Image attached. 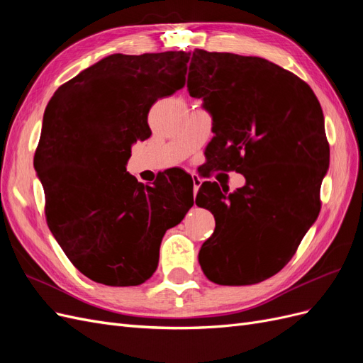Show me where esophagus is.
<instances>
[{
	"label": "esophagus",
	"mask_w": 363,
	"mask_h": 363,
	"mask_svg": "<svg viewBox=\"0 0 363 363\" xmlns=\"http://www.w3.org/2000/svg\"><path fill=\"white\" fill-rule=\"evenodd\" d=\"M192 183H194V195H196V192H199L203 182H201V179L199 177V175H192Z\"/></svg>",
	"instance_id": "obj_1"
}]
</instances>
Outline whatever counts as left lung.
Wrapping results in <instances>:
<instances>
[{"mask_svg":"<svg viewBox=\"0 0 363 363\" xmlns=\"http://www.w3.org/2000/svg\"><path fill=\"white\" fill-rule=\"evenodd\" d=\"M188 87L213 115L212 164L247 180L233 192L204 182L196 194L215 216L201 269L224 286L260 283L288 265L320 215L330 160L321 104L294 72L232 52L195 50Z\"/></svg>","mask_w":363,"mask_h":363,"instance_id":"1","label":"left lung"}]
</instances>
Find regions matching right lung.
<instances>
[{
    "label": "right lung",
    "mask_w": 363,
    "mask_h": 363,
    "mask_svg": "<svg viewBox=\"0 0 363 363\" xmlns=\"http://www.w3.org/2000/svg\"><path fill=\"white\" fill-rule=\"evenodd\" d=\"M191 52L112 54L54 92L35 169L45 218L72 265L107 286H138L159 265L162 238L194 204L192 179L169 169L152 184L125 171L148 113L186 83Z\"/></svg>",
    "instance_id": "add662e5"
}]
</instances>
